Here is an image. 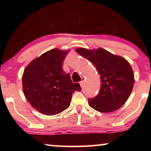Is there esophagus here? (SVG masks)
Instances as JSON below:
<instances>
[{
    "label": "esophagus",
    "mask_w": 151,
    "mask_h": 151,
    "mask_svg": "<svg viewBox=\"0 0 151 151\" xmlns=\"http://www.w3.org/2000/svg\"><path fill=\"white\" fill-rule=\"evenodd\" d=\"M84 78H82V80L80 82V85L81 87L83 86V84H84Z\"/></svg>",
    "instance_id": "1"
}]
</instances>
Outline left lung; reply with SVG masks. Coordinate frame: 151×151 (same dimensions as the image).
<instances>
[{"instance_id": "left-lung-1", "label": "left lung", "mask_w": 151, "mask_h": 151, "mask_svg": "<svg viewBox=\"0 0 151 151\" xmlns=\"http://www.w3.org/2000/svg\"><path fill=\"white\" fill-rule=\"evenodd\" d=\"M76 52L91 62L100 75L98 94L88 99V105L95 110L109 113L120 108L130 96L134 85L133 72L129 63L105 49H76Z\"/></svg>"}]
</instances>
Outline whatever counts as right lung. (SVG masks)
<instances>
[{
  "mask_svg": "<svg viewBox=\"0 0 151 151\" xmlns=\"http://www.w3.org/2000/svg\"><path fill=\"white\" fill-rule=\"evenodd\" d=\"M67 51L53 49L31 62L22 75L24 95L39 112L53 115L69 106L72 95L81 90L62 69Z\"/></svg>",
  "mask_w": 151,
  "mask_h": 151,
  "instance_id": "add662e5",
  "label": "right lung"
}]
</instances>
